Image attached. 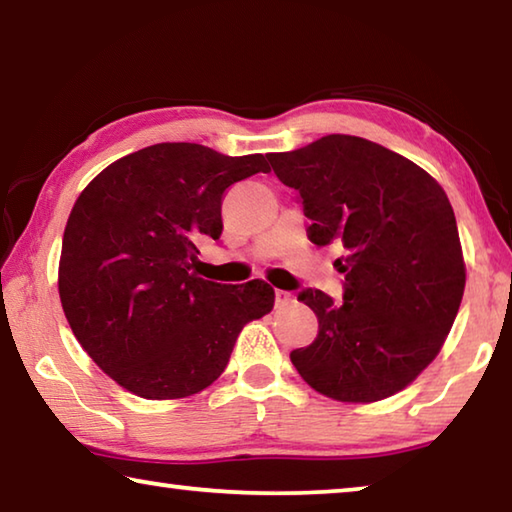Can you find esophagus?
Listing matches in <instances>:
<instances>
[{
	"instance_id": "1",
	"label": "esophagus",
	"mask_w": 512,
	"mask_h": 512,
	"mask_svg": "<svg viewBox=\"0 0 512 512\" xmlns=\"http://www.w3.org/2000/svg\"><path fill=\"white\" fill-rule=\"evenodd\" d=\"M289 302H291V293H289V291H280V289L275 291V305H277V307L289 305Z\"/></svg>"
}]
</instances>
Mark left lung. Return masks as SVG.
<instances>
[{"label": "left lung", "instance_id": "1", "mask_svg": "<svg viewBox=\"0 0 512 512\" xmlns=\"http://www.w3.org/2000/svg\"><path fill=\"white\" fill-rule=\"evenodd\" d=\"M300 194L316 246H341L343 300L305 289L318 336L291 352L300 377L332 400L377 402L436 359L465 289L456 216L436 180L404 155L354 135L271 153Z\"/></svg>", "mask_w": 512, "mask_h": 512}]
</instances>
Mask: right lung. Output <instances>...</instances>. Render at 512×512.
<instances>
[{"mask_svg":"<svg viewBox=\"0 0 512 512\" xmlns=\"http://www.w3.org/2000/svg\"><path fill=\"white\" fill-rule=\"evenodd\" d=\"M262 153L230 158L162 142L124 155L76 198L58 293L76 341L126 391L178 400L219 379L241 329L273 309L264 280L219 284L192 273L194 241L221 237V201L268 171Z\"/></svg>","mask_w":512,"mask_h":512,"instance_id":"add662e5","label":"right lung"}]
</instances>
